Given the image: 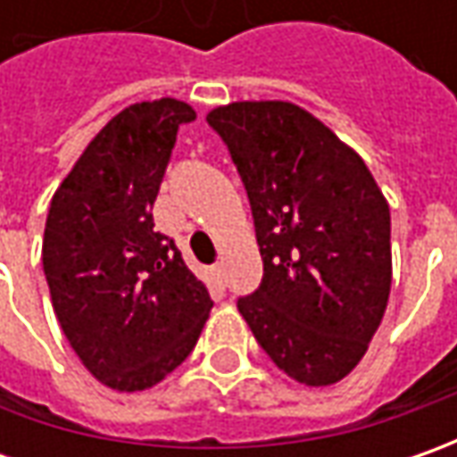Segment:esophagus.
<instances>
[{
    "instance_id": "1",
    "label": "esophagus",
    "mask_w": 457,
    "mask_h": 457,
    "mask_svg": "<svg viewBox=\"0 0 457 457\" xmlns=\"http://www.w3.org/2000/svg\"><path fill=\"white\" fill-rule=\"evenodd\" d=\"M211 274H213V279H216L219 285H223V279H226V272H223V264H213V267H211Z\"/></svg>"
}]
</instances>
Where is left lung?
Instances as JSON below:
<instances>
[{
    "label": "left lung",
    "mask_w": 457,
    "mask_h": 457,
    "mask_svg": "<svg viewBox=\"0 0 457 457\" xmlns=\"http://www.w3.org/2000/svg\"><path fill=\"white\" fill-rule=\"evenodd\" d=\"M246 187L262 285L238 297L264 353L307 386L348 377L392 287V219L351 147L290 101H237L205 116Z\"/></svg>",
    "instance_id": "8db88e82"
}]
</instances>
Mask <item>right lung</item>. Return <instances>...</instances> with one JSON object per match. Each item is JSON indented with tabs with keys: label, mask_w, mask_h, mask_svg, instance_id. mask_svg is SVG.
<instances>
[{
	"label": "right lung",
	"mask_w": 457,
	"mask_h": 457,
	"mask_svg": "<svg viewBox=\"0 0 457 457\" xmlns=\"http://www.w3.org/2000/svg\"><path fill=\"white\" fill-rule=\"evenodd\" d=\"M193 119L178 98L119 112L55 190L45 220L43 270L58 323L83 366L119 392L150 389L175 371L213 307L152 220L178 129Z\"/></svg>",
	"instance_id": "right-lung-1"
}]
</instances>
